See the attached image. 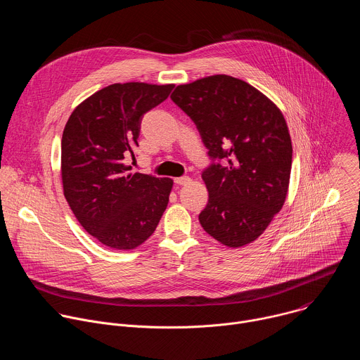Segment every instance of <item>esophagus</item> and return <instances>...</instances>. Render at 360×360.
Wrapping results in <instances>:
<instances>
[{
    "label": "esophagus",
    "instance_id": "34e87169",
    "mask_svg": "<svg viewBox=\"0 0 360 360\" xmlns=\"http://www.w3.org/2000/svg\"><path fill=\"white\" fill-rule=\"evenodd\" d=\"M189 181H191L189 176H181V178H175V179H174V182H175L176 185H186V184H189Z\"/></svg>",
    "mask_w": 360,
    "mask_h": 360
}]
</instances>
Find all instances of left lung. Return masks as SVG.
Listing matches in <instances>:
<instances>
[{"label":"left lung","mask_w":360,"mask_h":360,"mask_svg":"<svg viewBox=\"0 0 360 360\" xmlns=\"http://www.w3.org/2000/svg\"><path fill=\"white\" fill-rule=\"evenodd\" d=\"M171 99L196 125L211 160L202 172L210 192L199 214L202 228L229 248L250 243L288 193L292 142L282 112L262 92L229 75L178 85Z\"/></svg>","instance_id":"1"}]
</instances>
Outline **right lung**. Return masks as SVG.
Instances as JSON below:
<instances>
[{"label": "right lung", "instance_id": "add662e5", "mask_svg": "<svg viewBox=\"0 0 360 360\" xmlns=\"http://www.w3.org/2000/svg\"><path fill=\"white\" fill-rule=\"evenodd\" d=\"M174 85L112 84L71 114L61 141L64 195L82 228L101 243L128 250L145 242L167 210L172 179L131 174L143 115Z\"/></svg>", "mask_w": 360, "mask_h": 360}]
</instances>
